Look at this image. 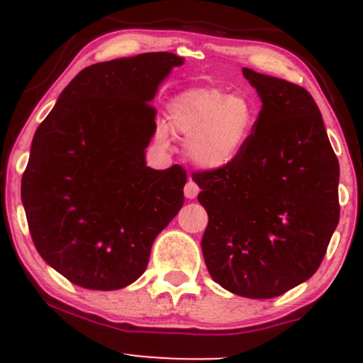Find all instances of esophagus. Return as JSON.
<instances>
[{
  "label": "esophagus",
  "instance_id": "obj_1",
  "mask_svg": "<svg viewBox=\"0 0 363 363\" xmlns=\"http://www.w3.org/2000/svg\"><path fill=\"white\" fill-rule=\"evenodd\" d=\"M198 193H199V186L189 177V181H187L184 186V196L187 199H194L196 196H198Z\"/></svg>",
  "mask_w": 363,
  "mask_h": 363
}]
</instances>
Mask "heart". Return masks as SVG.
<instances>
[{"label":"heart","instance_id":"b5f03b06","mask_svg":"<svg viewBox=\"0 0 363 363\" xmlns=\"http://www.w3.org/2000/svg\"><path fill=\"white\" fill-rule=\"evenodd\" d=\"M256 123V107L245 95H225L215 89L191 90L170 104L169 129L186 140V152L196 165L220 169L242 152ZM167 143V129L158 128Z\"/></svg>","mask_w":363,"mask_h":363}]
</instances>
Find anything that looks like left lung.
I'll use <instances>...</instances> for the list:
<instances>
[{
	"instance_id": "8db88e82",
	"label": "left lung",
	"mask_w": 363,
	"mask_h": 363,
	"mask_svg": "<svg viewBox=\"0 0 363 363\" xmlns=\"http://www.w3.org/2000/svg\"><path fill=\"white\" fill-rule=\"evenodd\" d=\"M262 107L242 152L193 172L208 225L211 278L240 297L273 298L318 272L340 222V164L302 86L244 68Z\"/></svg>"
}]
</instances>
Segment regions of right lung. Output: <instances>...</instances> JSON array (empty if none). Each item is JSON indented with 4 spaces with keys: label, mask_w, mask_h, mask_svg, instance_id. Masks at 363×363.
<instances>
[{
    "label": "right lung",
    "mask_w": 363,
    "mask_h": 363,
    "mask_svg": "<svg viewBox=\"0 0 363 363\" xmlns=\"http://www.w3.org/2000/svg\"><path fill=\"white\" fill-rule=\"evenodd\" d=\"M184 57L145 52L82 69L37 128L22 176L28 230L74 285L118 290L147 269L155 237L184 203L186 170H153L160 82Z\"/></svg>",
    "instance_id": "obj_1"
}]
</instances>
